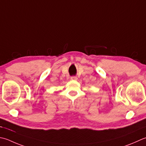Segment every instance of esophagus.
Listing matches in <instances>:
<instances>
[{
	"instance_id": "esophagus-1",
	"label": "esophagus",
	"mask_w": 146,
	"mask_h": 146,
	"mask_svg": "<svg viewBox=\"0 0 146 146\" xmlns=\"http://www.w3.org/2000/svg\"><path fill=\"white\" fill-rule=\"evenodd\" d=\"M78 79L76 76H71V80H76Z\"/></svg>"
}]
</instances>
